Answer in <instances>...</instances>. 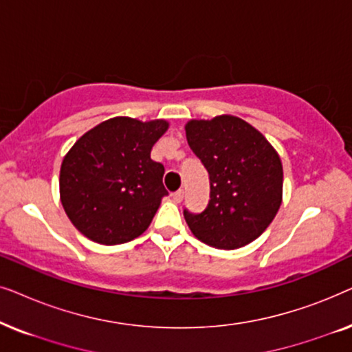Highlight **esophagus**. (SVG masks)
<instances>
[{
	"label": "esophagus",
	"instance_id": "34e87169",
	"mask_svg": "<svg viewBox=\"0 0 352 352\" xmlns=\"http://www.w3.org/2000/svg\"><path fill=\"white\" fill-rule=\"evenodd\" d=\"M171 197H173V200L176 201V204H179V201L184 199V192L177 190V192H175V194H171Z\"/></svg>",
	"mask_w": 352,
	"mask_h": 352
}]
</instances>
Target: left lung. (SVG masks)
<instances>
[{"label": "left lung", "mask_w": 352, "mask_h": 352, "mask_svg": "<svg viewBox=\"0 0 352 352\" xmlns=\"http://www.w3.org/2000/svg\"><path fill=\"white\" fill-rule=\"evenodd\" d=\"M187 142L210 175V204L200 214L184 211L200 242L219 250L252 243L282 205L283 168L272 144L256 128L234 117L189 120Z\"/></svg>", "instance_id": "8db88e82"}]
</instances>
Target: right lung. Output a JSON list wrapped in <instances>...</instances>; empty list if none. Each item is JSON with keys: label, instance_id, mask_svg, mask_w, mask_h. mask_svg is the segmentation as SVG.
Returning <instances> with one entry per match:
<instances>
[{"label": "right lung", "instance_id": "add662e5", "mask_svg": "<svg viewBox=\"0 0 352 352\" xmlns=\"http://www.w3.org/2000/svg\"><path fill=\"white\" fill-rule=\"evenodd\" d=\"M168 128L166 120L113 117L86 131L65 153L60 201L85 237L118 245L146 232L168 195L165 168L151 158Z\"/></svg>", "mask_w": 352, "mask_h": 352}]
</instances>
